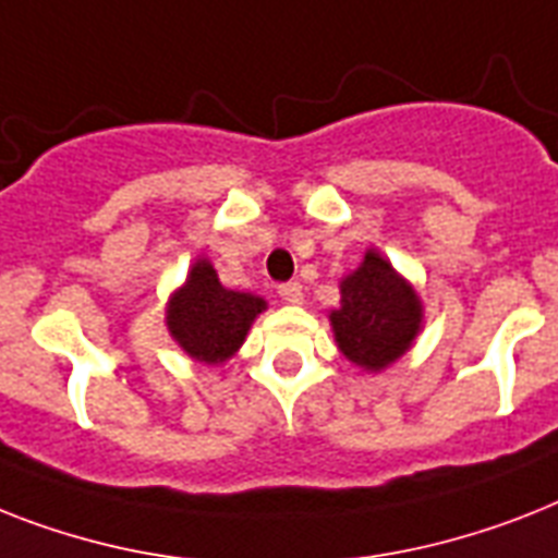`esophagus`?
I'll return each instance as SVG.
<instances>
[{"instance_id":"1","label":"esophagus","mask_w":558,"mask_h":558,"mask_svg":"<svg viewBox=\"0 0 558 558\" xmlns=\"http://www.w3.org/2000/svg\"><path fill=\"white\" fill-rule=\"evenodd\" d=\"M278 294L287 303H301L303 301V287L298 283V280H289V283H280Z\"/></svg>"}]
</instances>
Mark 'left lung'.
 I'll return each mask as SVG.
<instances>
[{"instance_id": "8db88e82", "label": "left lung", "mask_w": 558, "mask_h": 558, "mask_svg": "<svg viewBox=\"0 0 558 558\" xmlns=\"http://www.w3.org/2000/svg\"><path fill=\"white\" fill-rule=\"evenodd\" d=\"M329 320L352 364L384 369L418 335L421 303L378 252H366L364 264L341 283V306Z\"/></svg>"}]
</instances>
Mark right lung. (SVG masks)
<instances>
[{
  "instance_id": "add662e5",
  "label": "right lung",
  "mask_w": 558,
  "mask_h": 558,
  "mask_svg": "<svg viewBox=\"0 0 558 558\" xmlns=\"http://www.w3.org/2000/svg\"><path fill=\"white\" fill-rule=\"evenodd\" d=\"M264 310V298L223 289L211 264L197 260L185 287L171 301L169 329L189 355L220 364L238 352L255 315Z\"/></svg>"
}]
</instances>
